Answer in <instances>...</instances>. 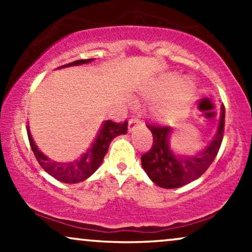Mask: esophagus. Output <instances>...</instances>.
I'll return each instance as SVG.
<instances>
[{"label": "esophagus", "instance_id": "34e87169", "mask_svg": "<svg viewBox=\"0 0 252 252\" xmlns=\"http://www.w3.org/2000/svg\"><path fill=\"white\" fill-rule=\"evenodd\" d=\"M138 124H140V121H138L137 118H131V120H130L129 123H128L129 131H134L135 128L138 126Z\"/></svg>", "mask_w": 252, "mask_h": 252}]
</instances>
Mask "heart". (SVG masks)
Here are the masks:
<instances>
[{"label": "heart", "mask_w": 252, "mask_h": 252, "mask_svg": "<svg viewBox=\"0 0 252 252\" xmlns=\"http://www.w3.org/2000/svg\"><path fill=\"white\" fill-rule=\"evenodd\" d=\"M143 96L147 99L160 97L152 106L156 118L162 121L174 120L189 109L194 96V85L189 79H178L173 73L163 74L143 90Z\"/></svg>", "instance_id": "1"}]
</instances>
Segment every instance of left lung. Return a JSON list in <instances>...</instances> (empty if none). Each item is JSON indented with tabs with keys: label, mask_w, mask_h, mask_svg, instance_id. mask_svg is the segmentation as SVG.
<instances>
[{
	"label": "left lung",
	"mask_w": 252,
	"mask_h": 252,
	"mask_svg": "<svg viewBox=\"0 0 252 252\" xmlns=\"http://www.w3.org/2000/svg\"><path fill=\"white\" fill-rule=\"evenodd\" d=\"M225 108L221 106L218 131L211 143L193 156L176 155L170 148L172 128L148 124L153 134V146L141 156L142 167L150 180L163 189H178L196 180L206 172L218 154L224 136Z\"/></svg>",
	"instance_id": "obj_1"
}]
</instances>
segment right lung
<instances>
[{
  "instance_id": "1",
  "label": "right lung",
  "mask_w": 252,
  "mask_h": 252,
  "mask_svg": "<svg viewBox=\"0 0 252 252\" xmlns=\"http://www.w3.org/2000/svg\"><path fill=\"white\" fill-rule=\"evenodd\" d=\"M94 59H85V60H76V62L67 63V65L60 66V67H68V66L82 65V63H91ZM128 131V122L124 123H115L112 121H105L103 123L102 128L98 131L97 137L94 138V143L88 149L85 154L80 156L78 160H74L73 162H56L51 160L47 156L43 155L41 150L36 147L32 137L30 128L27 126V135L30 140L31 148L35 155L37 162L42 167L43 170L48 174L56 178L57 180L65 182V184H77V182L84 181L91 176L96 172L98 167L102 163L104 156L108 153L109 146L111 141L118 135H124Z\"/></svg>"
}]
</instances>
